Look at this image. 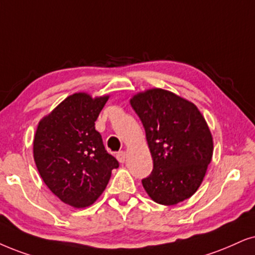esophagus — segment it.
Masks as SVG:
<instances>
[{"instance_id": "obj_1", "label": "esophagus", "mask_w": 255, "mask_h": 255, "mask_svg": "<svg viewBox=\"0 0 255 255\" xmlns=\"http://www.w3.org/2000/svg\"><path fill=\"white\" fill-rule=\"evenodd\" d=\"M126 156H127V154H126V151H124V150L119 151V153L117 154V159H118V161L120 163H124L125 162Z\"/></svg>"}]
</instances>
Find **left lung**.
Returning a JSON list of instances; mask_svg holds the SVG:
<instances>
[{
    "instance_id": "obj_1",
    "label": "left lung",
    "mask_w": 255,
    "mask_h": 255,
    "mask_svg": "<svg viewBox=\"0 0 255 255\" xmlns=\"http://www.w3.org/2000/svg\"><path fill=\"white\" fill-rule=\"evenodd\" d=\"M142 122L153 172L142 180L153 201L172 206L191 198L213 155V137L198 107L168 90L148 89L130 99Z\"/></svg>"
}]
</instances>
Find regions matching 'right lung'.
<instances>
[{
  "mask_svg": "<svg viewBox=\"0 0 255 255\" xmlns=\"http://www.w3.org/2000/svg\"><path fill=\"white\" fill-rule=\"evenodd\" d=\"M108 99L75 93L42 119L35 133L34 160L42 180L61 201L75 208L94 204L119 167L95 129Z\"/></svg>",
  "mask_w": 255,
  "mask_h": 255,
  "instance_id": "obj_1",
  "label": "right lung"
}]
</instances>
